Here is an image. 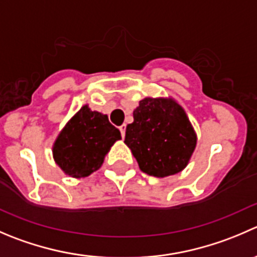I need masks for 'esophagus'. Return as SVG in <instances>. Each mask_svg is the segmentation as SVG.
I'll use <instances>...</instances> for the list:
<instances>
[{"label": "esophagus", "instance_id": "1", "mask_svg": "<svg viewBox=\"0 0 257 257\" xmlns=\"http://www.w3.org/2000/svg\"><path fill=\"white\" fill-rule=\"evenodd\" d=\"M125 128H126V125H125V124H123V125H120V126H119V131H120V133H121V137H123V138H124V136H125Z\"/></svg>", "mask_w": 257, "mask_h": 257}]
</instances>
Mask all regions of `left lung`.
<instances>
[{"instance_id": "obj_1", "label": "left lung", "mask_w": 257, "mask_h": 257, "mask_svg": "<svg viewBox=\"0 0 257 257\" xmlns=\"http://www.w3.org/2000/svg\"><path fill=\"white\" fill-rule=\"evenodd\" d=\"M133 116L124 143L141 171L158 178L183 171L197 144V134L184 109L169 96H147L139 101Z\"/></svg>"}]
</instances>
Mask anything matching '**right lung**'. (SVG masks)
Segmentation results:
<instances>
[{
	"label": "right lung",
	"instance_id": "right-lung-1",
	"mask_svg": "<svg viewBox=\"0 0 257 257\" xmlns=\"http://www.w3.org/2000/svg\"><path fill=\"white\" fill-rule=\"evenodd\" d=\"M120 132L109 123L108 115L83 105L52 144V157L61 171L73 178H85L103 164Z\"/></svg>",
	"mask_w": 257,
	"mask_h": 257
}]
</instances>
